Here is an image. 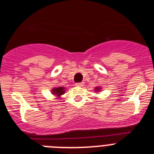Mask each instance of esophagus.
Instances as JSON below:
<instances>
[{"mask_svg":"<svg viewBox=\"0 0 154 154\" xmlns=\"http://www.w3.org/2000/svg\"><path fill=\"white\" fill-rule=\"evenodd\" d=\"M75 85L77 86V87H82V86H84V82H78Z\"/></svg>","mask_w":154,"mask_h":154,"instance_id":"esophagus-1","label":"esophagus"}]
</instances>
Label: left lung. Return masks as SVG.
<instances>
[{"mask_svg": "<svg viewBox=\"0 0 154 154\" xmlns=\"http://www.w3.org/2000/svg\"><path fill=\"white\" fill-rule=\"evenodd\" d=\"M96 89H97V91H99V90L100 89V88H96Z\"/></svg>", "mask_w": 154, "mask_h": 154, "instance_id": "8db88e82", "label": "left lung"}]
</instances>
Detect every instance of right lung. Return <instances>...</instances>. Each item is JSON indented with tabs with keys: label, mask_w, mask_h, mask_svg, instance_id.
<instances>
[{
	"label": "right lung",
	"mask_w": 154,
	"mask_h": 154,
	"mask_svg": "<svg viewBox=\"0 0 154 154\" xmlns=\"http://www.w3.org/2000/svg\"><path fill=\"white\" fill-rule=\"evenodd\" d=\"M65 88L63 87H58V88H54L52 90V92H53V94L54 95H57V97H59L61 95L64 94L65 93V91H64Z\"/></svg>",
	"instance_id": "1"
}]
</instances>
